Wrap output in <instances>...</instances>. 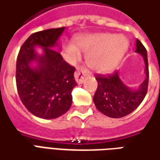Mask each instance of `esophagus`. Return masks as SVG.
Listing matches in <instances>:
<instances>
[{
  "label": "esophagus",
  "mask_w": 160,
  "mask_h": 160,
  "mask_svg": "<svg viewBox=\"0 0 160 160\" xmlns=\"http://www.w3.org/2000/svg\"><path fill=\"white\" fill-rule=\"evenodd\" d=\"M89 74V71L87 69L80 68L76 70V72H74V79L76 80L78 84H82L84 81L85 77Z\"/></svg>",
  "instance_id": "esophagus-1"
}]
</instances>
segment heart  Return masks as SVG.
<instances>
[{
	"mask_svg": "<svg viewBox=\"0 0 160 160\" xmlns=\"http://www.w3.org/2000/svg\"><path fill=\"white\" fill-rule=\"evenodd\" d=\"M68 44L65 56L69 61H75L80 57V48L87 53V62L97 72H109L116 67L127 48V38L121 34L99 33L82 34Z\"/></svg>",
	"mask_w": 160,
	"mask_h": 160,
	"instance_id": "b5f03b06",
	"label": "heart"
}]
</instances>
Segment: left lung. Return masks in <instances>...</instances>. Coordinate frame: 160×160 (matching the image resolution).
<instances>
[{
  "mask_svg": "<svg viewBox=\"0 0 160 160\" xmlns=\"http://www.w3.org/2000/svg\"><path fill=\"white\" fill-rule=\"evenodd\" d=\"M136 53L141 54L145 62L146 79L137 89L128 88L119 78L118 71L109 75H97L98 88L93 96L96 108L110 118H122L130 114L145 99L148 88L149 70L147 52L143 44L136 40Z\"/></svg>",
  "mask_w": 160,
  "mask_h": 160,
  "instance_id": "8db88e82",
  "label": "left lung"
}]
</instances>
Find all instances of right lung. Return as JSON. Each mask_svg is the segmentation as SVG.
Segmentation results:
<instances>
[{
	"label": "right lung",
	"instance_id": "obj_1",
	"mask_svg": "<svg viewBox=\"0 0 160 160\" xmlns=\"http://www.w3.org/2000/svg\"><path fill=\"white\" fill-rule=\"evenodd\" d=\"M64 30L63 27L31 34L18 54L15 77L20 99L32 114L41 119H56L72 105L75 68L55 49ZM37 46L43 49L41 55L36 53Z\"/></svg>",
	"mask_w": 160,
	"mask_h": 160
}]
</instances>
